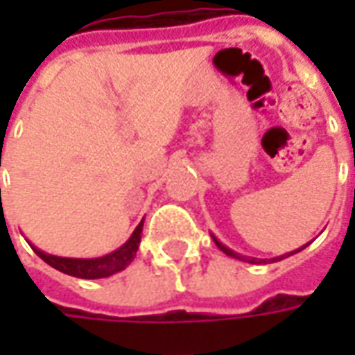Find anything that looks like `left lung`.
I'll return each mask as SVG.
<instances>
[{"instance_id": "8db88e82", "label": "left lung", "mask_w": 355, "mask_h": 355, "mask_svg": "<svg viewBox=\"0 0 355 355\" xmlns=\"http://www.w3.org/2000/svg\"><path fill=\"white\" fill-rule=\"evenodd\" d=\"M211 238H213V241L216 243V247L223 251V253H226L228 257H232V259H238V261H243V262H251V264H268V262H279L283 261V259H287V257H291V254H295L298 253V251H302L304 247H308V243L302 247H298V249H295V251H291V253H285V254H279V257H274V259H257V257H245V254H241V253H236V251H232L230 247H226L220 241V239L216 238L215 234H211Z\"/></svg>"}]
</instances>
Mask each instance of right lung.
<instances>
[{"instance_id": "obj_1", "label": "right lung", "mask_w": 355, "mask_h": 355, "mask_svg": "<svg viewBox=\"0 0 355 355\" xmlns=\"http://www.w3.org/2000/svg\"><path fill=\"white\" fill-rule=\"evenodd\" d=\"M142 226H144V218L140 220L139 226L132 230L131 238L125 241L123 245L117 247L116 251L102 257H94V259H70V257H57V254L45 253L35 245L30 247L34 249V253L45 261L49 266H53L62 274L73 275V277H81V279H101V277H110V275L121 272L129 266L132 259L137 257L140 245V236H142Z\"/></svg>"}]
</instances>
